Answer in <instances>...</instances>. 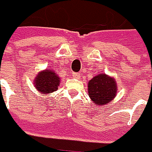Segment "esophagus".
Listing matches in <instances>:
<instances>
[{
  "mask_svg": "<svg viewBox=\"0 0 152 152\" xmlns=\"http://www.w3.org/2000/svg\"><path fill=\"white\" fill-rule=\"evenodd\" d=\"M73 78H75V79H79V78H80V73H73Z\"/></svg>",
  "mask_w": 152,
  "mask_h": 152,
  "instance_id": "obj_1",
  "label": "esophagus"
}]
</instances>
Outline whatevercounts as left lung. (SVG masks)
<instances>
[{"label":"left lung","instance_id":"8db88e82","mask_svg":"<svg viewBox=\"0 0 152 152\" xmlns=\"http://www.w3.org/2000/svg\"><path fill=\"white\" fill-rule=\"evenodd\" d=\"M118 85L113 77L99 73L88 82V93L96 106H106L117 96Z\"/></svg>","mask_w":152,"mask_h":152}]
</instances>
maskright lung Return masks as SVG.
Returning <instances> with one entry per match:
<instances>
[{
  "instance_id": "right-lung-1",
  "label": "right lung",
  "mask_w": 152,
  "mask_h": 152,
  "mask_svg": "<svg viewBox=\"0 0 152 152\" xmlns=\"http://www.w3.org/2000/svg\"><path fill=\"white\" fill-rule=\"evenodd\" d=\"M60 78L52 69H45L39 72L34 78V85L39 94L49 95L58 89Z\"/></svg>"
}]
</instances>
